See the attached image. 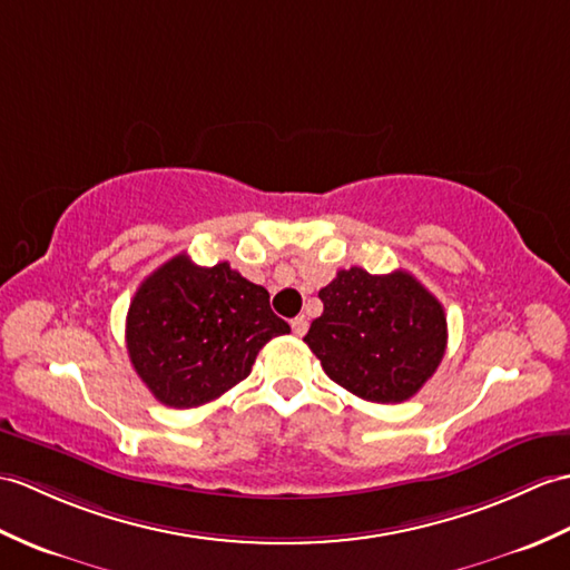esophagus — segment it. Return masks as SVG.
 <instances>
[{"mask_svg":"<svg viewBox=\"0 0 570 570\" xmlns=\"http://www.w3.org/2000/svg\"><path fill=\"white\" fill-rule=\"evenodd\" d=\"M291 330H294L296 337H303V335H306V330H308V321L303 315H298V317H294V321H291Z\"/></svg>","mask_w":570,"mask_h":570,"instance_id":"obj_1","label":"esophagus"}]
</instances>
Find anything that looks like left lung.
<instances>
[{"label":"left lung","instance_id":"obj_1","mask_svg":"<svg viewBox=\"0 0 570 570\" xmlns=\"http://www.w3.org/2000/svg\"><path fill=\"white\" fill-rule=\"evenodd\" d=\"M317 296L323 315L303 342L342 389L372 403H403L436 372L446 315L413 274L342 269Z\"/></svg>","mask_w":570,"mask_h":570}]
</instances>
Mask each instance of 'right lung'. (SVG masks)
Wrapping results in <instances>:
<instances>
[{"label": "right lung", "instance_id": "right-lung-1", "mask_svg": "<svg viewBox=\"0 0 570 570\" xmlns=\"http://www.w3.org/2000/svg\"><path fill=\"white\" fill-rule=\"evenodd\" d=\"M286 333L267 288L228 262L198 267L184 253L138 286L126 317L136 374L157 401L179 410L216 401L247 379L257 352Z\"/></svg>", "mask_w": 570, "mask_h": 570}]
</instances>
